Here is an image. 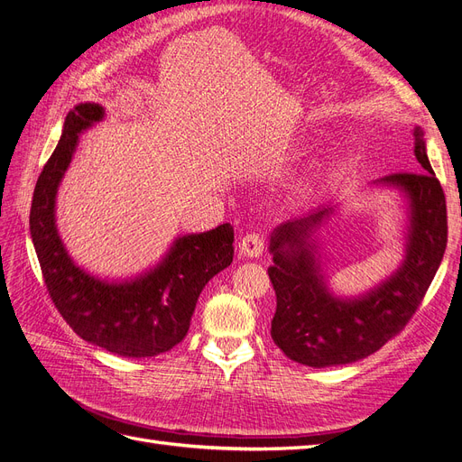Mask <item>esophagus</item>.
I'll use <instances>...</instances> for the list:
<instances>
[{
	"instance_id": "34e87169",
	"label": "esophagus",
	"mask_w": 462,
	"mask_h": 462,
	"mask_svg": "<svg viewBox=\"0 0 462 462\" xmlns=\"http://www.w3.org/2000/svg\"><path fill=\"white\" fill-rule=\"evenodd\" d=\"M263 246H265V239L262 233H248L239 243V253L248 258H258L263 253Z\"/></svg>"
}]
</instances>
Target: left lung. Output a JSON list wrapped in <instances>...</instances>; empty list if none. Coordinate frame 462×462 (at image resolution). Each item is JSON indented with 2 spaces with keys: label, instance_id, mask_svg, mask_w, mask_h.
<instances>
[{
  "label": "left lung",
  "instance_id": "left-lung-1",
  "mask_svg": "<svg viewBox=\"0 0 462 462\" xmlns=\"http://www.w3.org/2000/svg\"><path fill=\"white\" fill-rule=\"evenodd\" d=\"M414 156L422 171H399L383 183L401 187L411 200L407 260L383 285L356 300L329 295L306 243L333 208L277 227L268 270L277 297L272 339L306 366L348 365L365 358L399 335L422 304L447 246V206L439 180L426 156L424 133L414 129Z\"/></svg>",
  "mask_w": 462,
  "mask_h": 462
}]
</instances>
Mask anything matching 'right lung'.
Masks as SVG:
<instances>
[{
    "instance_id": "right-lung-1",
    "label": "right lung",
    "mask_w": 462,
    "mask_h": 462,
    "mask_svg": "<svg viewBox=\"0 0 462 462\" xmlns=\"http://www.w3.org/2000/svg\"><path fill=\"white\" fill-rule=\"evenodd\" d=\"M104 117L97 104L69 111L58 148L42 170L31 235L42 277L55 309L79 337L127 358L158 356L185 339L204 285L233 262L229 223L179 239L156 270L131 283L109 285L90 277L67 256L55 229V192L73 158L79 133Z\"/></svg>"
}]
</instances>
